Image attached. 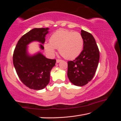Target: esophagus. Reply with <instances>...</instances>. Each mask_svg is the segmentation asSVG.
<instances>
[{"label":"esophagus","instance_id":"esophagus-1","mask_svg":"<svg viewBox=\"0 0 121 121\" xmlns=\"http://www.w3.org/2000/svg\"><path fill=\"white\" fill-rule=\"evenodd\" d=\"M61 61V60H60V59H56V63L60 62Z\"/></svg>","mask_w":121,"mask_h":121}]
</instances>
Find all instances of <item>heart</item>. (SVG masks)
Segmentation results:
<instances>
[{
    "label": "heart",
    "instance_id": "heart-1",
    "mask_svg": "<svg viewBox=\"0 0 121 121\" xmlns=\"http://www.w3.org/2000/svg\"><path fill=\"white\" fill-rule=\"evenodd\" d=\"M84 40L78 32L60 29L54 32L50 38V43L44 45L45 50L51 56L59 49L60 54L65 59L73 60L78 56L83 50Z\"/></svg>",
    "mask_w": 121,
    "mask_h": 121
}]
</instances>
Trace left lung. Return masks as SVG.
I'll use <instances>...</instances> for the list:
<instances>
[{"label": "left lung", "instance_id": "8db88e82", "mask_svg": "<svg viewBox=\"0 0 121 121\" xmlns=\"http://www.w3.org/2000/svg\"><path fill=\"white\" fill-rule=\"evenodd\" d=\"M84 40L83 50L74 60L68 61L67 76L73 84L82 86L91 81L99 63V50L95 38L84 30H81Z\"/></svg>", "mask_w": 121, "mask_h": 121}]
</instances>
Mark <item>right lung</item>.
Returning a JSON list of instances; mask_svg holds the SVG:
<instances>
[{
    "mask_svg": "<svg viewBox=\"0 0 121 121\" xmlns=\"http://www.w3.org/2000/svg\"><path fill=\"white\" fill-rule=\"evenodd\" d=\"M48 28H35L21 37L14 49L13 61L16 73L24 85L31 89L39 90L45 87L50 80L51 69L56 65V59L45 58L40 53L30 56L26 52L27 45L33 41L44 44ZM43 50L44 46L40 44Z\"/></svg>",
    "mask_w": 121,
    "mask_h": 121,
    "instance_id": "add662e5",
    "label": "right lung"
}]
</instances>
